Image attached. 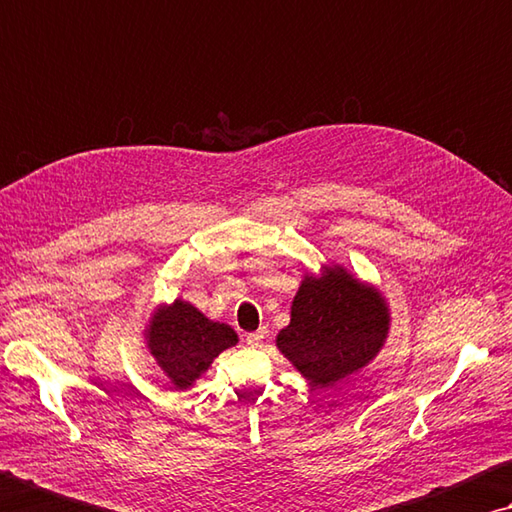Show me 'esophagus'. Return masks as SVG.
Returning a JSON list of instances; mask_svg holds the SVG:
<instances>
[{"instance_id": "obj_1", "label": "esophagus", "mask_w": 512, "mask_h": 512, "mask_svg": "<svg viewBox=\"0 0 512 512\" xmlns=\"http://www.w3.org/2000/svg\"><path fill=\"white\" fill-rule=\"evenodd\" d=\"M264 333H266V329H257V331H253V333H248V336H246V342H248L250 347H257L259 342L264 340Z\"/></svg>"}]
</instances>
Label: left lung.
Segmentation results:
<instances>
[{
  "mask_svg": "<svg viewBox=\"0 0 512 512\" xmlns=\"http://www.w3.org/2000/svg\"><path fill=\"white\" fill-rule=\"evenodd\" d=\"M389 327L385 295L331 262L302 277L291 322L275 345L313 387H329L365 369L385 347Z\"/></svg>",
  "mask_w": 512,
  "mask_h": 512,
  "instance_id": "1",
  "label": "left lung"
}]
</instances>
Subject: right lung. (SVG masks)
Masks as SVG:
<instances>
[{"mask_svg":"<svg viewBox=\"0 0 512 512\" xmlns=\"http://www.w3.org/2000/svg\"><path fill=\"white\" fill-rule=\"evenodd\" d=\"M143 336L150 356L176 389L192 387L221 351L239 342L230 324L210 320L181 297L156 306Z\"/></svg>","mask_w":512,"mask_h":512,"instance_id":"right-lung-1","label":"right lung"}]
</instances>
